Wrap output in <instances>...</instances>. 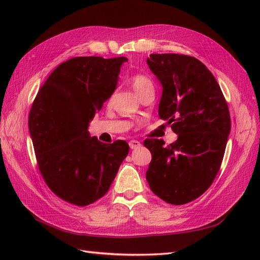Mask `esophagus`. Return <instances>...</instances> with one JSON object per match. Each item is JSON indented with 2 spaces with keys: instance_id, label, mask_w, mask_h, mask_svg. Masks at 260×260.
<instances>
[{
  "instance_id": "esophagus-1",
  "label": "esophagus",
  "mask_w": 260,
  "mask_h": 260,
  "mask_svg": "<svg viewBox=\"0 0 260 260\" xmlns=\"http://www.w3.org/2000/svg\"><path fill=\"white\" fill-rule=\"evenodd\" d=\"M129 146L131 149H136L141 146V143L138 140H131V141H129Z\"/></svg>"
}]
</instances>
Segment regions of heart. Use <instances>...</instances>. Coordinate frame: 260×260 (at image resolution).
<instances>
[{
  "label": "heart",
  "mask_w": 260,
  "mask_h": 260,
  "mask_svg": "<svg viewBox=\"0 0 260 260\" xmlns=\"http://www.w3.org/2000/svg\"><path fill=\"white\" fill-rule=\"evenodd\" d=\"M131 84L133 86V89H135L136 92L138 93L139 96L146 90L154 88L153 81L149 79L147 76H144V75L133 76L131 79Z\"/></svg>",
  "instance_id": "heart-1"
}]
</instances>
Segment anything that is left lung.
Instances as JSON below:
<instances>
[{"mask_svg":"<svg viewBox=\"0 0 260 260\" xmlns=\"http://www.w3.org/2000/svg\"><path fill=\"white\" fill-rule=\"evenodd\" d=\"M146 61L162 85L158 115L178 135L169 145L144 141L152 154L146 180L162 201L183 205L208 190L221 166L231 129L229 107L215 77L198 58L151 54Z\"/></svg>","mask_w":260,"mask_h":260,"instance_id":"1","label":"left lung"}]
</instances>
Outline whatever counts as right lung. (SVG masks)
Returning a JSON list of instances; mask_svg holds the SVG:
<instances>
[{
  "label": "right lung",
  "instance_id": "right-lung-1",
  "mask_svg": "<svg viewBox=\"0 0 260 260\" xmlns=\"http://www.w3.org/2000/svg\"><path fill=\"white\" fill-rule=\"evenodd\" d=\"M127 57L70 58L39 90L29 113L39 170L59 199L84 207L108 192L129 153L125 141L91 138L89 122L112 96Z\"/></svg>",
  "mask_w": 260,
  "mask_h": 260
}]
</instances>
